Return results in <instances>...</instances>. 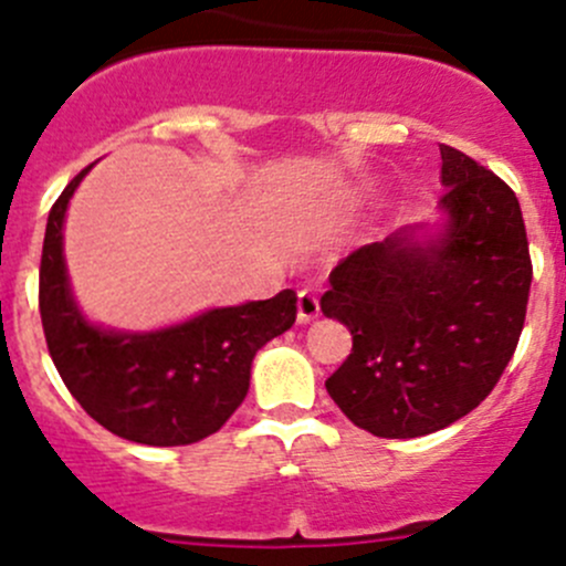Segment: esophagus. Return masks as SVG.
Masks as SVG:
<instances>
[{"instance_id":"esophagus-1","label":"esophagus","mask_w":566,"mask_h":566,"mask_svg":"<svg viewBox=\"0 0 566 566\" xmlns=\"http://www.w3.org/2000/svg\"><path fill=\"white\" fill-rule=\"evenodd\" d=\"M319 315V301L315 293H310V290H301L298 293V323L306 325L312 323V319H317Z\"/></svg>"}]
</instances>
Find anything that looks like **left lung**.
I'll list each match as a JSON object with an SVG mask.
<instances>
[{"label":"left lung","mask_w":566,"mask_h":566,"mask_svg":"<svg viewBox=\"0 0 566 566\" xmlns=\"http://www.w3.org/2000/svg\"><path fill=\"white\" fill-rule=\"evenodd\" d=\"M447 230L427 247L386 238L347 254L319 298L353 334L325 380L331 399L378 438H419L471 413L504 375L531 290L526 224L515 191L441 145Z\"/></svg>","instance_id":"obj_1"}]
</instances>
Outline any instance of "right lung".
Wrapping results in <instances>:
<instances>
[{"label": "right lung", "mask_w": 566, "mask_h": 566, "mask_svg": "<svg viewBox=\"0 0 566 566\" xmlns=\"http://www.w3.org/2000/svg\"><path fill=\"white\" fill-rule=\"evenodd\" d=\"M82 169L51 205L40 256V319L62 384L114 436L147 447H186L224 427L249 391L254 353L295 323L293 290L210 310L153 331L117 334L76 310L62 256V221Z\"/></svg>", "instance_id": "1"}]
</instances>
